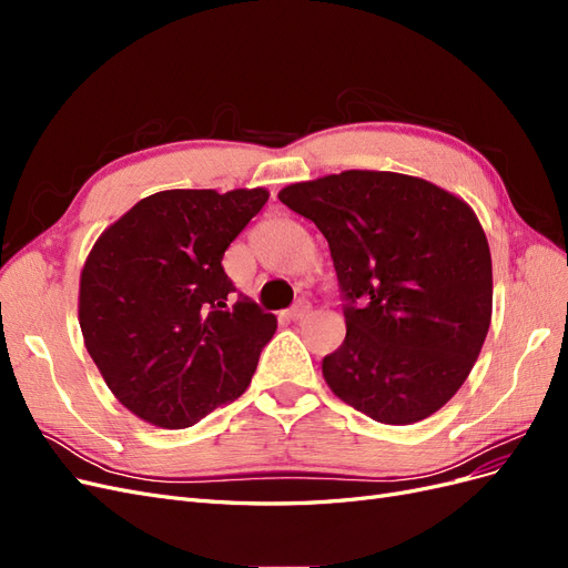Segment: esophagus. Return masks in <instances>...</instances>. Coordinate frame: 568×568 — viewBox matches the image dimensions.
Instances as JSON below:
<instances>
[{"mask_svg": "<svg viewBox=\"0 0 568 568\" xmlns=\"http://www.w3.org/2000/svg\"><path fill=\"white\" fill-rule=\"evenodd\" d=\"M307 313H311V303H307V301H298V303L286 313V317H288L291 322H301L303 317H307Z\"/></svg>", "mask_w": 568, "mask_h": 568, "instance_id": "34e87169", "label": "esophagus"}]
</instances>
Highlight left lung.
<instances>
[{"label":"left lung","instance_id":"obj_1","mask_svg":"<svg viewBox=\"0 0 568 568\" xmlns=\"http://www.w3.org/2000/svg\"><path fill=\"white\" fill-rule=\"evenodd\" d=\"M315 222L346 298V341L322 359L336 398L382 424L432 417L478 359L493 263L471 205L422 178L343 170L280 192Z\"/></svg>","mask_w":568,"mask_h":568}]
</instances>
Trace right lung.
I'll list each match as a JSON object with an SVG mask.
<instances>
[{
	"label": "right lung",
	"mask_w": 568,
	"mask_h": 568,
	"mask_svg": "<svg viewBox=\"0 0 568 568\" xmlns=\"http://www.w3.org/2000/svg\"><path fill=\"white\" fill-rule=\"evenodd\" d=\"M267 199L265 186L168 189L99 234L80 272L78 320L132 415L186 428L248 388L277 317L246 298L227 305L222 255Z\"/></svg>",
	"instance_id": "add662e5"
}]
</instances>
